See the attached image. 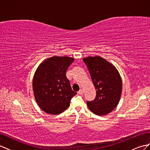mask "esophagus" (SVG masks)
I'll list each match as a JSON object with an SVG mask.
<instances>
[{
	"label": "esophagus",
	"mask_w": 150,
	"mask_h": 150,
	"mask_svg": "<svg viewBox=\"0 0 150 150\" xmlns=\"http://www.w3.org/2000/svg\"><path fill=\"white\" fill-rule=\"evenodd\" d=\"M79 94H83V90L82 89H80L78 93Z\"/></svg>",
	"instance_id": "34e87169"
}]
</instances>
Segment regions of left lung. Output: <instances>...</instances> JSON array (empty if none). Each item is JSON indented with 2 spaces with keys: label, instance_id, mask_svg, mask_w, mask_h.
Masks as SVG:
<instances>
[{
  "label": "left lung",
  "instance_id": "left-lung-1",
  "mask_svg": "<svg viewBox=\"0 0 150 150\" xmlns=\"http://www.w3.org/2000/svg\"><path fill=\"white\" fill-rule=\"evenodd\" d=\"M96 90L94 100L87 101L88 108L94 114L102 116L110 113L120 101L122 82L118 71L103 57L88 56L83 59Z\"/></svg>",
  "mask_w": 150,
  "mask_h": 150
}]
</instances>
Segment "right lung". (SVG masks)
<instances>
[{
  "instance_id": "1",
  "label": "right lung",
  "mask_w": 150,
  "mask_h": 150,
  "mask_svg": "<svg viewBox=\"0 0 150 150\" xmlns=\"http://www.w3.org/2000/svg\"><path fill=\"white\" fill-rule=\"evenodd\" d=\"M74 59L52 56L39 64L33 79V91L37 105L45 113L57 115L70 106L76 94L71 89L66 72Z\"/></svg>"
}]
</instances>
